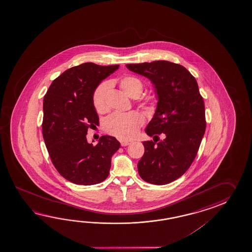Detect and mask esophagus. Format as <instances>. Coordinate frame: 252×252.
<instances>
[{
    "label": "esophagus",
    "mask_w": 252,
    "mask_h": 252,
    "mask_svg": "<svg viewBox=\"0 0 252 252\" xmlns=\"http://www.w3.org/2000/svg\"><path fill=\"white\" fill-rule=\"evenodd\" d=\"M131 143V140H127V139H121V145L122 146H128V145L130 144Z\"/></svg>",
    "instance_id": "obj_1"
}]
</instances>
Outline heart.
Masks as SVG:
<instances>
[{
	"instance_id": "b5f03b06",
	"label": "heart",
	"mask_w": 252,
	"mask_h": 252,
	"mask_svg": "<svg viewBox=\"0 0 252 252\" xmlns=\"http://www.w3.org/2000/svg\"><path fill=\"white\" fill-rule=\"evenodd\" d=\"M120 87L128 96L139 95L143 89V84L139 78L133 75H126L120 80ZM109 89V83L103 82L97 86L93 94V104L98 113L107 111L106 94ZM144 123L142 114L137 112L127 113H113L104 121L103 127L108 133L122 139H129L134 137L139 127Z\"/></svg>"
}]
</instances>
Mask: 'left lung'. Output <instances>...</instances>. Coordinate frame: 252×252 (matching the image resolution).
I'll return each instance as SVG.
<instances>
[{
    "label": "left lung",
    "instance_id": "obj_1",
    "mask_svg": "<svg viewBox=\"0 0 252 252\" xmlns=\"http://www.w3.org/2000/svg\"><path fill=\"white\" fill-rule=\"evenodd\" d=\"M126 66L155 87L157 109L145 131L153 140L164 136L158 143L143 142L139 176L153 185H166L183 176L197 154L206 127L204 99L195 78L181 64L160 60Z\"/></svg>",
    "mask_w": 252,
    "mask_h": 252
}]
</instances>
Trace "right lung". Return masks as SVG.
<instances>
[{"instance_id": "1", "label": "right lung", "mask_w": 252, "mask_h": 252, "mask_svg": "<svg viewBox=\"0 0 252 252\" xmlns=\"http://www.w3.org/2000/svg\"><path fill=\"white\" fill-rule=\"evenodd\" d=\"M118 68L119 64L91 62L71 67L52 82L44 96L43 139L56 169L70 182L91 186L109 176L120 142L105 135L94 146L87 142L86 134L99 124L93 94Z\"/></svg>"}]
</instances>
